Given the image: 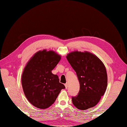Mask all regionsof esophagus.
<instances>
[{
  "instance_id": "obj_1",
  "label": "esophagus",
  "mask_w": 127,
  "mask_h": 127,
  "mask_svg": "<svg viewBox=\"0 0 127 127\" xmlns=\"http://www.w3.org/2000/svg\"><path fill=\"white\" fill-rule=\"evenodd\" d=\"M65 85V89H67V88H68V83H65V85Z\"/></svg>"
}]
</instances>
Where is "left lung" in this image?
Segmentation results:
<instances>
[{
	"mask_svg": "<svg viewBox=\"0 0 127 127\" xmlns=\"http://www.w3.org/2000/svg\"><path fill=\"white\" fill-rule=\"evenodd\" d=\"M66 59L76 72L80 85L78 95L72 97L73 104L79 110L95 106L106 90L107 77L104 64L89 52L74 51Z\"/></svg>",
	"mask_w": 127,
	"mask_h": 127,
	"instance_id": "obj_1",
	"label": "left lung"
}]
</instances>
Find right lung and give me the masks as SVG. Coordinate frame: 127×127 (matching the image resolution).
Wrapping results in <instances>:
<instances>
[{
  "mask_svg": "<svg viewBox=\"0 0 127 127\" xmlns=\"http://www.w3.org/2000/svg\"><path fill=\"white\" fill-rule=\"evenodd\" d=\"M61 56L53 51H38L28 62L22 76L23 92L29 102L39 109L50 106L61 90L65 89L58 76L51 73Z\"/></svg>",
  "mask_w": 127,
  "mask_h": 127,
  "instance_id": "right-lung-1",
  "label": "right lung"
}]
</instances>
